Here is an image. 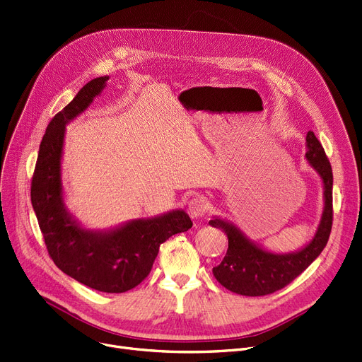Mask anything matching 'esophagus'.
<instances>
[{
    "mask_svg": "<svg viewBox=\"0 0 362 362\" xmlns=\"http://www.w3.org/2000/svg\"><path fill=\"white\" fill-rule=\"evenodd\" d=\"M206 210H207V206L202 197H194L187 204V211L192 220H199L200 217H203Z\"/></svg>",
    "mask_w": 362,
    "mask_h": 362,
    "instance_id": "1",
    "label": "esophagus"
}]
</instances>
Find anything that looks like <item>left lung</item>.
<instances>
[{
    "mask_svg": "<svg viewBox=\"0 0 362 362\" xmlns=\"http://www.w3.org/2000/svg\"><path fill=\"white\" fill-rule=\"evenodd\" d=\"M305 159L323 184V211L310 242L294 252H272L249 239L230 220L214 216L209 225L225 232L229 239L226 257L213 268L216 280L225 288L240 296H267L281 290L308 268L323 251L332 229V166L310 130L305 136Z\"/></svg>",
    "mask_w": 362,
    "mask_h": 362,
    "instance_id": "obj_1",
    "label": "left lung"
}]
</instances>
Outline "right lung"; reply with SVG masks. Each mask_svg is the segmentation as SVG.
Masks as SVG:
<instances>
[{
	"instance_id": "right-lung-1",
	"label": "right lung",
	"mask_w": 362,
	"mask_h": 362,
	"mask_svg": "<svg viewBox=\"0 0 362 362\" xmlns=\"http://www.w3.org/2000/svg\"><path fill=\"white\" fill-rule=\"evenodd\" d=\"M108 76L91 79L52 119L39 148L32 180V206L47 252L57 267L78 283L103 293H124L141 284L152 269L159 246L192 223L182 209L95 230L81 225L68 210L62 184L66 124L91 105Z\"/></svg>"
}]
</instances>
